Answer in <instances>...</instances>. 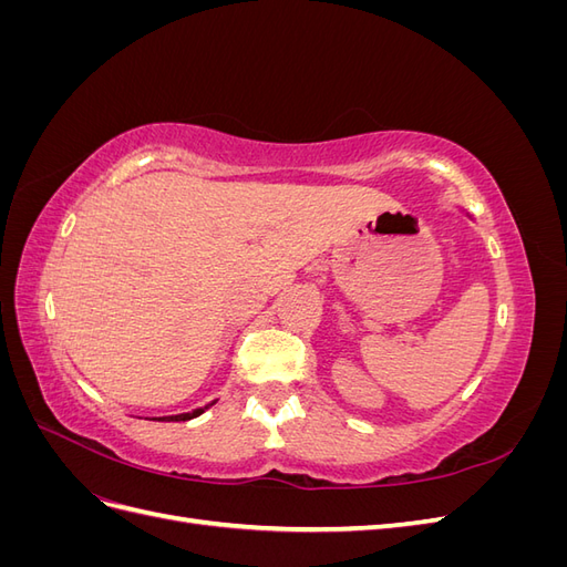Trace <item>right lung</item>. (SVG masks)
<instances>
[{
  "label": "right lung",
  "instance_id": "right-lung-1",
  "mask_svg": "<svg viewBox=\"0 0 567 567\" xmlns=\"http://www.w3.org/2000/svg\"><path fill=\"white\" fill-rule=\"evenodd\" d=\"M208 409V406H205ZM198 414H203V409H196V411H192V414H179V416H165L163 421H188V419H196Z\"/></svg>",
  "mask_w": 567,
  "mask_h": 567
}]
</instances>
